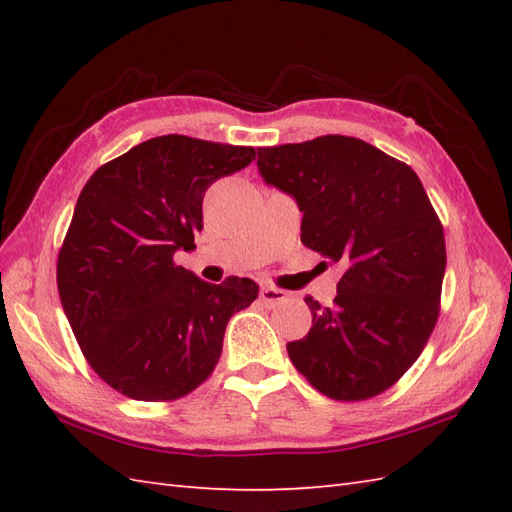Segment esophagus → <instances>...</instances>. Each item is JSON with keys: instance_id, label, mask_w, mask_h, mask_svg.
<instances>
[{"instance_id": "1", "label": "esophagus", "mask_w": 512, "mask_h": 512, "mask_svg": "<svg viewBox=\"0 0 512 512\" xmlns=\"http://www.w3.org/2000/svg\"><path fill=\"white\" fill-rule=\"evenodd\" d=\"M259 299L264 301L266 308H275L279 303L288 301V292L275 286H262V290H259Z\"/></svg>"}]
</instances>
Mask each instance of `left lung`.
Segmentation results:
<instances>
[{
  "label": "left lung",
  "instance_id": "obj_1",
  "mask_svg": "<svg viewBox=\"0 0 512 512\" xmlns=\"http://www.w3.org/2000/svg\"><path fill=\"white\" fill-rule=\"evenodd\" d=\"M266 184L297 200L301 242L345 273L334 303L306 297L312 328L290 361L321 394L367 400L416 363L436 328L447 248L420 178L352 136L259 147Z\"/></svg>",
  "mask_w": 512,
  "mask_h": 512
}]
</instances>
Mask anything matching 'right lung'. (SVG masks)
I'll list each match as a JSON object with an SVG mask.
<instances>
[{
  "label": "right lung",
  "mask_w": 512,
  "mask_h": 512,
  "mask_svg": "<svg viewBox=\"0 0 512 512\" xmlns=\"http://www.w3.org/2000/svg\"><path fill=\"white\" fill-rule=\"evenodd\" d=\"M255 154L158 136L96 169L83 187L59 250V297L88 363L121 394L187 396L220 361L228 319L257 299L253 279L215 286L173 262L195 248L206 189Z\"/></svg>",
  "instance_id": "add662e5"
}]
</instances>
